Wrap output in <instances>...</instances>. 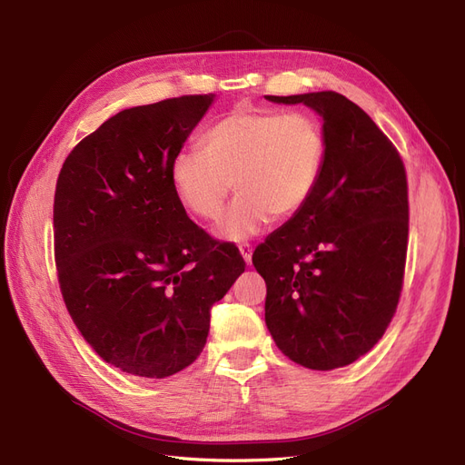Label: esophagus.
I'll use <instances>...</instances> for the list:
<instances>
[{
  "label": "esophagus",
  "mask_w": 465,
  "mask_h": 465,
  "mask_svg": "<svg viewBox=\"0 0 465 465\" xmlns=\"http://www.w3.org/2000/svg\"><path fill=\"white\" fill-rule=\"evenodd\" d=\"M238 250H241L242 260L250 265L252 263V246L250 244H241V246H238Z\"/></svg>",
  "instance_id": "obj_1"
}]
</instances>
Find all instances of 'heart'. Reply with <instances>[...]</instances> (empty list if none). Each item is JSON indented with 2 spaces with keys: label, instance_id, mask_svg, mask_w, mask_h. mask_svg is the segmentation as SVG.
Wrapping results in <instances>:
<instances>
[{
  "label": "heart",
  "instance_id": "1",
  "mask_svg": "<svg viewBox=\"0 0 465 465\" xmlns=\"http://www.w3.org/2000/svg\"><path fill=\"white\" fill-rule=\"evenodd\" d=\"M326 159L322 125L302 112L232 110L202 137V151H180L171 164L178 202L193 217L221 215L231 188L238 198L217 227L224 241H246L270 219L285 221L312 198Z\"/></svg>",
  "mask_w": 465,
  "mask_h": 465
}]
</instances>
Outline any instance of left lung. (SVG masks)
Returning <instances> with one entry per match:
<instances>
[{
	"mask_svg": "<svg viewBox=\"0 0 465 465\" xmlns=\"http://www.w3.org/2000/svg\"><path fill=\"white\" fill-rule=\"evenodd\" d=\"M265 98L312 108L326 137L312 198L252 256L267 285L265 326L291 361L333 371L369 353L396 312L410 231L405 168L347 96Z\"/></svg>",
	"mask_w": 465,
	"mask_h": 465,
	"instance_id": "8db88e82",
	"label": "left lung"
}]
</instances>
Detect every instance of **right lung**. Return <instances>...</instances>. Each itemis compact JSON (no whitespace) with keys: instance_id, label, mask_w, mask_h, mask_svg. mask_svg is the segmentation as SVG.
Wrapping results in <instances>:
<instances>
[{"instance_id":"right-lung-1","label":"right lung","mask_w":465,"mask_h":465,"mask_svg":"<svg viewBox=\"0 0 465 465\" xmlns=\"http://www.w3.org/2000/svg\"><path fill=\"white\" fill-rule=\"evenodd\" d=\"M215 94L134 106L67 154L54 198V246L67 312L96 355L143 378L200 357L211 306L244 272L234 246L190 221L171 164Z\"/></svg>"}]
</instances>
